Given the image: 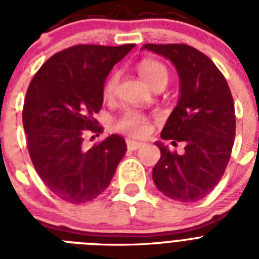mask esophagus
I'll return each instance as SVG.
<instances>
[{
  "label": "esophagus",
  "mask_w": 259,
  "mask_h": 259,
  "mask_svg": "<svg viewBox=\"0 0 259 259\" xmlns=\"http://www.w3.org/2000/svg\"><path fill=\"white\" fill-rule=\"evenodd\" d=\"M126 145H127V149L129 150H137L140 149V148H142L144 144L138 141H133V140H127V141H126Z\"/></svg>",
  "instance_id": "esophagus-1"
}]
</instances>
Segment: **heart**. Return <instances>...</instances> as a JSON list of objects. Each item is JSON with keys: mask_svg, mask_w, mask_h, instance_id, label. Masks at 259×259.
<instances>
[{"mask_svg": "<svg viewBox=\"0 0 259 259\" xmlns=\"http://www.w3.org/2000/svg\"><path fill=\"white\" fill-rule=\"evenodd\" d=\"M140 75L150 87L156 84H168L169 72L162 63L157 60H144L140 64ZM118 74H113L105 83L103 95L105 98H111L114 95L118 83ZM117 129L122 133L129 134L133 137H145L150 132V125L148 118L138 111H126L117 122Z\"/></svg>", "mask_w": 259, "mask_h": 259, "instance_id": "obj_1", "label": "heart"}]
</instances>
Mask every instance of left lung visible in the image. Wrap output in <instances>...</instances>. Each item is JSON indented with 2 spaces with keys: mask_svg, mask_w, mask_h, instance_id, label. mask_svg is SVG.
<instances>
[{
  "mask_svg": "<svg viewBox=\"0 0 259 259\" xmlns=\"http://www.w3.org/2000/svg\"><path fill=\"white\" fill-rule=\"evenodd\" d=\"M168 59L180 79V95L161 132L162 140L184 142V153L154 142L161 157L152 176L160 192L192 203L205 197L225 173L235 138V110L229 84L212 60L185 44H145Z\"/></svg>",
  "mask_w": 259,
  "mask_h": 259,
  "instance_id": "obj_1",
  "label": "left lung"
}]
</instances>
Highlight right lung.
I'll use <instances>...</instances> for the list:
<instances>
[{"label":"right lung","instance_id":"1","mask_svg":"<svg viewBox=\"0 0 259 259\" xmlns=\"http://www.w3.org/2000/svg\"><path fill=\"white\" fill-rule=\"evenodd\" d=\"M134 46L67 48L48 59L28 87L22 123L30 160L44 184L68 203L101 195L125 156L126 142L118 134L89 150L83 140L103 129L94 114L103 103L105 80Z\"/></svg>","mask_w":259,"mask_h":259}]
</instances>
